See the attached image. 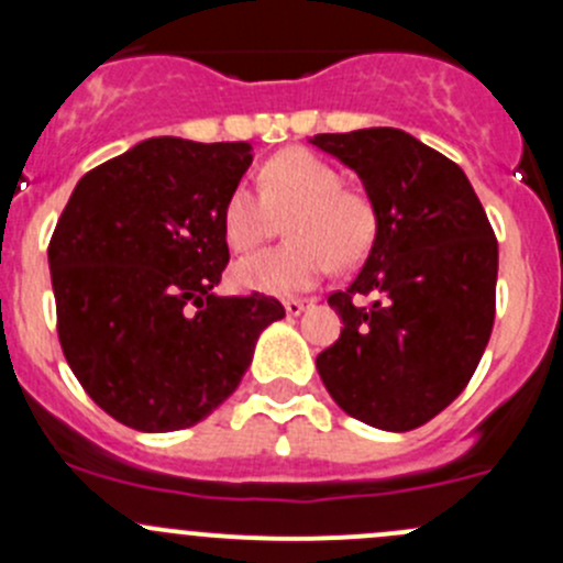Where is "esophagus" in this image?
<instances>
[{
    "mask_svg": "<svg viewBox=\"0 0 563 563\" xmlns=\"http://www.w3.org/2000/svg\"><path fill=\"white\" fill-rule=\"evenodd\" d=\"M313 305V299H286V313L288 316H299L302 310H308Z\"/></svg>",
    "mask_w": 563,
    "mask_h": 563,
    "instance_id": "obj_1",
    "label": "esophagus"
}]
</instances>
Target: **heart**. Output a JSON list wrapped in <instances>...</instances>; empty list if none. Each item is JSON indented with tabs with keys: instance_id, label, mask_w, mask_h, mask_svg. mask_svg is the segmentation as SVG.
Instances as JSON below:
<instances>
[{
	"instance_id": "heart-1",
	"label": "heart",
	"mask_w": 563,
	"mask_h": 563,
	"mask_svg": "<svg viewBox=\"0 0 563 563\" xmlns=\"http://www.w3.org/2000/svg\"><path fill=\"white\" fill-rule=\"evenodd\" d=\"M277 218L291 242L264 250L234 266V280L247 291L297 294L310 288L329 266L360 264L378 231V209L365 190L343 185V174L316 152L283 150L261 168V190L236 185L223 203V234L231 250L258 247Z\"/></svg>"
}]
</instances>
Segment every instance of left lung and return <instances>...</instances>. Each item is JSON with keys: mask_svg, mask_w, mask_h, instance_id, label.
Masks as SVG:
<instances>
[{"mask_svg": "<svg viewBox=\"0 0 563 563\" xmlns=\"http://www.w3.org/2000/svg\"><path fill=\"white\" fill-rule=\"evenodd\" d=\"M360 174L378 209L371 253L329 305L340 338L316 356L332 400L360 422L413 430L479 365L496 318L498 242L457 163L395 128L313 135ZM373 296L371 306H356Z\"/></svg>", "mask_w": 563, "mask_h": 563, "instance_id": "1", "label": "left lung"}]
</instances>
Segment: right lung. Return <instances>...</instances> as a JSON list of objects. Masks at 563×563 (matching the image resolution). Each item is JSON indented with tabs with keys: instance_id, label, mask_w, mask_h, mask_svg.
Masks as SVG:
<instances>
[{
	"instance_id": "right-lung-1",
	"label": "right lung",
	"mask_w": 563,
	"mask_h": 563,
	"mask_svg": "<svg viewBox=\"0 0 563 563\" xmlns=\"http://www.w3.org/2000/svg\"><path fill=\"white\" fill-rule=\"evenodd\" d=\"M245 141L150 139L78 179L48 242L56 332L84 391L144 433L190 428L240 387L275 297H218L223 203Z\"/></svg>"
}]
</instances>
